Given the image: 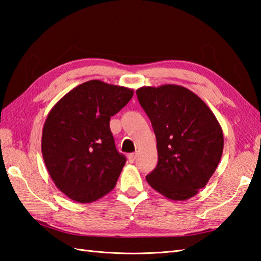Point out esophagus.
Masks as SVG:
<instances>
[{
	"label": "esophagus",
	"mask_w": 261,
	"mask_h": 261,
	"mask_svg": "<svg viewBox=\"0 0 261 261\" xmlns=\"http://www.w3.org/2000/svg\"><path fill=\"white\" fill-rule=\"evenodd\" d=\"M136 158H137V153H130L129 157H127V159H129V162L131 164L136 162Z\"/></svg>",
	"instance_id": "34e87169"
}]
</instances>
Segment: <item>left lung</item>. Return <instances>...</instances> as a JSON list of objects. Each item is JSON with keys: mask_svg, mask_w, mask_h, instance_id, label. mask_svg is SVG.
Segmentation results:
<instances>
[{"mask_svg": "<svg viewBox=\"0 0 261 261\" xmlns=\"http://www.w3.org/2000/svg\"><path fill=\"white\" fill-rule=\"evenodd\" d=\"M156 136L158 165L146 179L171 201H186L207 184L222 157L218 119L188 88L165 84L137 90Z\"/></svg>", "mask_w": 261, "mask_h": 261, "instance_id": "1", "label": "left lung"}]
</instances>
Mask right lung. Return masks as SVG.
Returning <instances> with one entry per match:
<instances>
[{"instance_id":"add662e5","label":"right lung","mask_w":261,"mask_h":261,"mask_svg":"<svg viewBox=\"0 0 261 261\" xmlns=\"http://www.w3.org/2000/svg\"><path fill=\"white\" fill-rule=\"evenodd\" d=\"M134 96L129 87L92 80L76 86L48 113L41 152L58 190L92 203L113 190L125 165L115 149L110 119Z\"/></svg>"}]
</instances>
